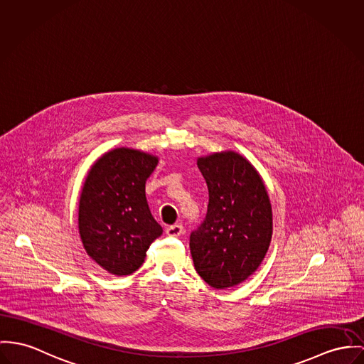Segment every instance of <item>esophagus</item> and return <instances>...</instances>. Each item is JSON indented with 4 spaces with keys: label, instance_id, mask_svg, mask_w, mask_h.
Masks as SVG:
<instances>
[{
    "label": "esophagus",
    "instance_id": "34e87169",
    "mask_svg": "<svg viewBox=\"0 0 364 364\" xmlns=\"http://www.w3.org/2000/svg\"><path fill=\"white\" fill-rule=\"evenodd\" d=\"M184 231V227L181 224H173L166 228V234L170 237H180Z\"/></svg>",
    "mask_w": 364,
    "mask_h": 364
}]
</instances>
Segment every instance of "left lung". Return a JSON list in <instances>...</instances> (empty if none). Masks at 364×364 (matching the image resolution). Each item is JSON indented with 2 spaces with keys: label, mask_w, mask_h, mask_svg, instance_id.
Instances as JSON below:
<instances>
[{
  "label": "left lung",
  "mask_w": 364,
  "mask_h": 364,
  "mask_svg": "<svg viewBox=\"0 0 364 364\" xmlns=\"http://www.w3.org/2000/svg\"><path fill=\"white\" fill-rule=\"evenodd\" d=\"M209 191L203 222L190 235L196 273L216 289L247 280L269 250L273 219L264 184L235 152L198 159Z\"/></svg>",
  "instance_id": "obj_1"
}]
</instances>
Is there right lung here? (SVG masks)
Wrapping results in <instances>:
<instances>
[{"instance_id":"obj_1","label":"right lung","mask_w":364,"mask_h":364,"mask_svg":"<svg viewBox=\"0 0 364 364\" xmlns=\"http://www.w3.org/2000/svg\"><path fill=\"white\" fill-rule=\"evenodd\" d=\"M156 165L152 155L117 148L100 158L85 178L79 205L84 250L114 276L134 273L164 232L145 196V181Z\"/></svg>"}]
</instances>
